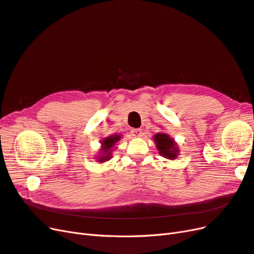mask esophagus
<instances>
[{
  "instance_id": "esophagus-1",
  "label": "esophagus",
  "mask_w": 254,
  "mask_h": 254,
  "mask_svg": "<svg viewBox=\"0 0 254 254\" xmlns=\"http://www.w3.org/2000/svg\"><path fill=\"white\" fill-rule=\"evenodd\" d=\"M131 134L134 137H140V136H142V129L141 128H133V129H131Z\"/></svg>"
}]
</instances>
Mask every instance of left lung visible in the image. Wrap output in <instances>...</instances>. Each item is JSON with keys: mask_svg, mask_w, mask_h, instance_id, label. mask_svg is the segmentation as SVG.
Segmentation results:
<instances>
[{"mask_svg": "<svg viewBox=\"0 0 254 254\" xmlns=\"http://www.w3.org/2000/svg\"><path fill=\"white\" fill-rule=\"evenodd\" d=\"M153 140L155 142V146L162 156L175 159L179 155V149L178 144L172 138H170L169 135L164 133H157L154 135Z\"/></svg>", "mask_w": 254, "mask_h": 254, "instance_id": "obj_1", "label": "left lung"}]
</instances>
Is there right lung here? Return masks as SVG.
Masks as SVG:
<instances>
[{"mask_svg": "<svg viewBox=\"0 0 254 254\" xmlns=\"http://www.w3.org/2000/svg\"><path fill=\"white\" fill-rule=\"evenodd\" d=\"M120 138H121L120 135H112V136L105 137V138L102 140V142H101L102 148H101V151H100L101 155L98 156V162L103 163L108 161V159H111L113 148L115 147L116 142L120 140Z\"/></svg>", "mask_w": 254, "mask_h": 254, "instance_id": "obj_1", "label": "right lung"}]
</instances>
